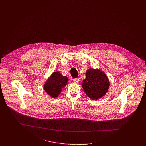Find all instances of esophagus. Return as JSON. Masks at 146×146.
Wrapping results in <instances>:
<instances>
[{
    "mask_svg": "<svg viewBox=\"0 0 146 146\" xmlns=\"http://www.w3.org/2000/svg\"><path fill=\"white\" fill-rule=\"evenodd\" d=\"M73 82L75 83H78L79 82V80L78 78H74V79H73Z\"/></svg>",
    "mask_w": 146,
    "mask_h": 146,
    "instance_id": "esophagus-1",
    "label": "esophagus"
}]
</instances>
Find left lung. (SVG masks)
Returning <instances> with one entry per match:
<instances>
[{"instance_id":"obj_1","label":"left lung","mask_w":146,"mask_h":146,"mask_svg":"<svg viewBox=\"0 0 146 146\" xmlns=\"http://www.w3.org/2000/svg\"><path fill=\"white\" fill-rule=\"evenodd\" d=\"M82 87L86 96L93 100L103 97L108 91L110 83L104 72L100 69L89 68L85 72Z\"/></svg>"}]
</instances>
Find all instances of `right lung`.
Wrapping results in <instances>:
<instances>
[{
    "instance_id": "right-lung-1",
    "label": "right lung",
    "mask_w": 146,
    "mask_h": 146,
    "mask_svg": "<svg viewBox=\"0 0 146 146\" xmlns=\"http://www.w3.org/2000/svg\"><path fill=\"white\" fill-rule=\"evenodd\" d=\"M68 82L66 76H62L58 71L53 72L47 79L43 86V89L52 98H56L61 93L63 88Z\"/></svg>"
}]
</instances>
